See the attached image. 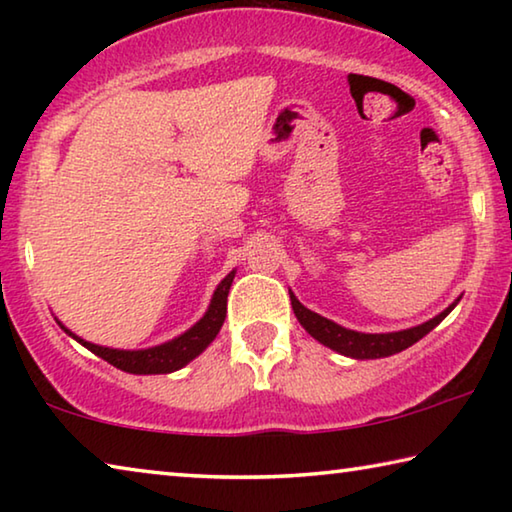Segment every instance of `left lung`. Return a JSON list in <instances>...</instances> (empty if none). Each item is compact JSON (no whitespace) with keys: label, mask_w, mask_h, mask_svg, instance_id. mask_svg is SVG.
Instances as JSON below:
<instances>
[{"label":"left lung","mask_w":512,"mask_h":512,"mask_svg":"<svg viewBox=\"0 0 512 512\" xmlns=\"http://www.w3.org/2000/svg\"><path fill=\"white\" fill-rule=\"evenodd\" d=\"M458 300H461V296H458L447 309L440 311L438 316H433L431 320H427V323H422V325L400 329V332L366 334V332H354V329H348V327H343L339 323H334V320L316 314V311L307 309L291 293L293 314H296L298 323L307 329V334L314 336V339L318 343H323L325 348L339 352V354H343V357L361 359V361L363 359L391 357V354H397V352H402L406 348H411V345L418 343L422 336H427L433 327L443 323L449 311H452L458 305Z\"/></svg>","instance_id":"1"}]
</instances>
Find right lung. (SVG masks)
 <instances>
[{
	"mask_svg": "<svg viewBox=\"0 0 512 512\" xmlns=\"http://www.w3.org/2000/svg\"><path fill=\"white\" fill-rule=\"evenodd\" d=\"M235 273L237 271H230L219 282V287H216L212 293L210 307H207L201 320H196L187 332L178 334L176 339L153 345V348H144V350L106 348V345L90 343L81 339V336H76L72 329H67L58 318L56 323L60 325V329H65V334L72 336L74 341H79L83 348H88L103 361H108L110 366H115L124 372H131V375H169V372H176L180 368H185L189 361H194L198 354H201L207 345L216 339V334L221 332L225 311H228V293L232 287V280H235Z\"/></svg>",
	"mask_w": 512,
	"mask_h": 512,
	"instance_id": "add662e5",
	"label": "right lung"
}]
</instances>
